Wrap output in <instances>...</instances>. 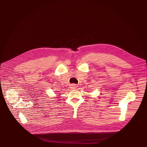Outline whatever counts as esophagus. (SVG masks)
<instances>
[{"label": "esophagus", "mask_w": 147, "mask_h": 147, "mask_svg": "<svg viewBox=\"0 0 147 147\" xmlns=\"http://www.w3.org/2000/svg\"><path fill=\"white\" fill-rule=\"evenodd\" d=\"M76 87H77V86L75 84H72L71 85V88L72 89H76Z\"/></svg>", "instance_id": "1"}]
</instances>
